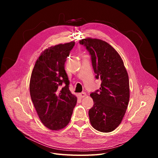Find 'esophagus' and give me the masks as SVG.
<instances>
[{
  "label": "esophagus",
  "mask_w": 158,
  "mask_h": 158,
  "mask_svg": "<svg viewBox=\"0 0 158 158\" xmlns=\"http://www.w3.org/2000/svg\"><path fill=\"white\" fill-rule=\"evenodd\" d=\"M79 97H80V98H83V97H85L86 95V93H85V92H82V93L79 94Z\"/></svg>",
  "instance_id": "esophagus-1"
}]
</instances>
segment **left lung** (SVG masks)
I'll use <instances>...</instances> for the list:
<instances>
[{
    "mask_svg": "<svg viewBox=\"0 0 158 158\" xmlns=\"http://www.w3.org/2000/svg\"><path fill=\"white\" fill-rule=\"evenodd\" d=\"M91 55L96 79H101L100 89L90 94L94 104L89 110L90 123L96 130L110 132L122 122L129 101V81L123 60L106 41L88 38L79 41Z\"/></svg>",
    "mask_w": 158,
    "mask_h": 158,
    "instance_id": "obj_1",
    "label": "left lung"
}]
</instances>
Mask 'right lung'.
Returning a JSON list of instances; mask_svg holds the SVG:
<instances>
[{"mask_svg": "<svg viewBox=\"0 0 158 158\" xmlns=\"http://www.w3.org/2000/svg\"><path fill=\"white\" fill-rule=\"evenodd\" d=\"M74 41L45 49L32 70L29 89L32 101L41 122L48 129L58 131L70 121L77 97L69 89L64 63Z\"/></svg>", "mask_w": 158, "mask_h": 158, "instance_id": "obj_1", "label": "right lung"}]
</instances>
